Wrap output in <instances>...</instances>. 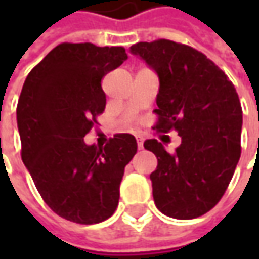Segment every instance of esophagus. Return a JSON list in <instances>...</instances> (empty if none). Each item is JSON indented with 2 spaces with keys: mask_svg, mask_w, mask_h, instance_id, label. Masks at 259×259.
Wrapping results in <instances>:
<instances>
[{
  "mask_svg": "<svg viewBox=\"0 0 259 259\" xmlns=\"http://www.w3.org/2000/svg\"><path fill=\"white\" fill-rule=\"evenodd\" d=\"M137 145H138V150H143V138H137Z\"/></svg>",
  "mask_w": 259,
  "mask_h": 259,
  "instance_id": "obj_1",
  "label": "esophagus"
}]
</instances>
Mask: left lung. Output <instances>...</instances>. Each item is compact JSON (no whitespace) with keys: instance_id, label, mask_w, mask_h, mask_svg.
Returning a JSON list of instances; mask_svg holds the SVG:
<instances>
[{"instance_id":"8db88e82","label":"left lung","mask_w":259,"mask_h":259,"mask_svg":"<svg viewBox=\"0 0 259 259\" xmlns=\"http://www.w3.org/2000/svg\"><path fill=\"white\" fill-rule=\"evenodd\" d=\"M158 79L157 133L177 131L182 144L167 153L157 140L144 148L157 157L150 174L157 209L174 219H194L214 207L241 157L242 108L234 83L210 59L171 40L131 46Z\"/></svg>"}]
</instances>
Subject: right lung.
I'll use <instances>...</instances> for the list:
<instances>
[{
    "label": "right lung",
    "mask_w": 259,
    "mask_h": 259,
    "mask_svg": "<svg viewBox=\"0 0 259 259\" xmlns=\"http://www.w3.org/2000/svg\"><path fill=\"white\" fill-rule=\"evenodd\" d=\"M126 59L124 47L62 43L33 67L18 99L23 163L46 204L75 224L114 214L125 165L137 153L131 134H115L99 148L83 141L105 111L104 76Z\"/></svg>",
    "instance_id": "add662e5"
}]
</instances>
